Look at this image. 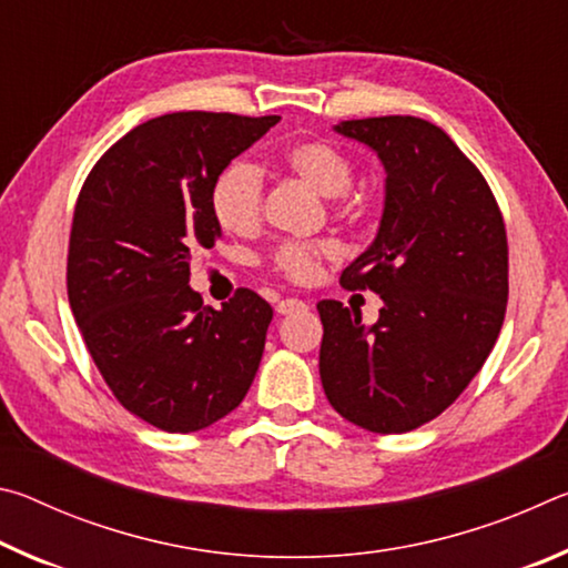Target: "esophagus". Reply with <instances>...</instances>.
Listing matches in <instances>:
<instances>
[{
  "mask_svg": "<svg viewBox=\"0 0 568 568\" xmlns=\"http://www.w3.org/2000/svg\"><path fill=\"white\" fill-rule=\"evenodd\" d=\"M305 307V303L303 301H297V297H285V301H281L275 305V311L281 313V315H287V313H297V311H303Z\"/></svg>",
  "mask_w": 568,
  "mask_h": 568,
  "instance_id": "1",
  "label": "esophagus"
}]
</instances>
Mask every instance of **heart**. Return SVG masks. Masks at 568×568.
I'll use <instances>...</instances> for the list:
<instances>
[{
    "label": "heart",
    "instance_id": "1",
    "mask_svg": "<svg viewBox=\"0 0 568 568\" xmlns=\"http://www.w3.org/2000/svg\"><path fill=\"white\" fill-rule=\"evenodd\" d=\"M283 168L303 180L323 197H338L353 182V160L341 145L331 140H301L281 152ZM215 223L230 235H253L263 217V180L261 172L247 162L220 172L210 192ZM331 240H307L285 243L273 253V267L287 281L305 283L318 273L325 257L333 255Z\"/></svg>",
    "mask_w": 568,
    "mask_h": 568
}]
</instances>
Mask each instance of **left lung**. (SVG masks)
Segmentation results:
<instances>
[{
	"label": "left lung",
	"mask_w": 568,
	"mask_h": 568,
	"mask_svg": "<svg viewBox=\"0 0 568 568\" xmlns=\"http://www.w3.org/2000/svg\"><path fill=\"white\" fill-rule=\"evenodd\" d=\"M386 168V203L371 247L341 285L383 297L378 321L321 301V381L331 406L373 434H406L440 416L501 333L508 243L478 168L420 118L345 120Z\"/></svg>",
	"instance_id": "left-lung-1"
}]
</instances>
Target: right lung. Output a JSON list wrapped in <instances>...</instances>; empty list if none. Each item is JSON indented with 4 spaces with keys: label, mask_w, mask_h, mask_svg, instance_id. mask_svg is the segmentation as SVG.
<instances>
[{
    "label": "right lung",
    "mask_w": 568,
    "mask_h": 568,
    "mask_svg": "<svg viewBox=\"0 0 568 568\" xmlns=\"http://www.w3.org/2000/svg\"><path fill=\"white\" fill-rule=\"evenodd\" d=\"M277 114L172 112L104 152L74 205L67 295L94 365L124 408L168 434L240 406L273 307L240 287L220 311L192 291L190 261L220 225L210 192Z\"/></svg>",
    "instance_id": "obj_1"
}]
</instances>
